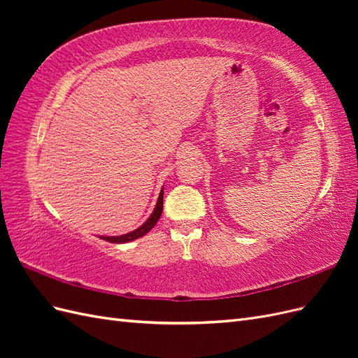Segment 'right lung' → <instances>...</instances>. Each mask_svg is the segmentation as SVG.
I'll return each instance as SVG.
<instances>
[{
  "label": "right lung",
  "instance_id": "obj_1",
  "mask_svg": "<svg viewBox=\"0 0 358 358\" xmlns=\"http://www.w3.org/2000/svg\"><path fill=\"white\" fill-rule=\"evenodd\" d=\"M162 192H164V189H161L159 192V197H158V201H157V206L155 209L152 212V215L149 216L148 221L142 225L138 227L137 230L131 231V233H127V234H122V236H101L100 239L106 241V242H110V243H125V242H131V241H136L138 239V237L145 236L148 231H150L155 227V224L158 222L159 216L162 213Z\"/></svg>",
  "mask_w": 358,
  "mask_h": 358
}]
</instances>
